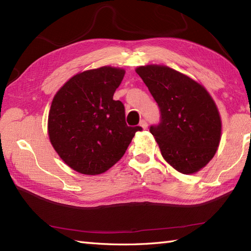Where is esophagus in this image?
Masks as SVG:
<instances>
[{"mask_svg":"<svg viewBox=\"0 0 251 251\" xmlns=\"http://www.w3.org/2000/svg\"><path fill=\"white\" fill-rule=\"evenodd\" d=\"M140 126L142 127L143 129H147V128H148V123H147V121H146V120H141V121H140Z\"/></svg>","mask_w":251,"mask_h":251,"instance_id":"34e87169","label":"esophagus"}]
</instances>
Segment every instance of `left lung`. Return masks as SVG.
I'll return each mask as SVG.
<instances>
[{"label": "left lung", "mask_w": 251, "mask_h": 251, "mask_svg": "<svg viewBox=\"0 0 251 251\" xmlns=\"http://www.w3.org/2000/svg\"><path fill=\"white\" fill-rule=\"evenodd\" d=\"M159 108L161 120L150 127L162 155L179 173L190 175L214 157L221 137V119L215 101L201 84L165 66L139 67Z\"/></svg>", "instance_id": "8db88e82"}]
</instances>
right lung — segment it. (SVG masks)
Here are the masks:
<instances>
[{"instance_id":"add662e5","label":"right lung","mask_w":251,"mask_h":251,"mask_svg":"<svg viewBox=\"0 0 251 251\" xmlns=\"http://www.w3.org/2000/svg\"><path fill=\"white\" fill-rule=\"evenodd\" d=\"M125 71L101 67L71 77L50 105L49 135L68 166L99 175L120 161L140 126H127L125 108L113 100Z\"/></svg>"}]
</instances>
